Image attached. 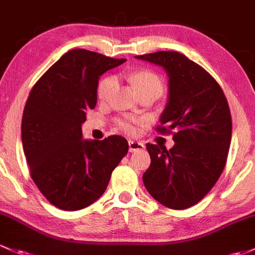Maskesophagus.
<instances>
[{
  "instance_id": "obj_1",
  "label": "esophagus",
  "mask_w": 255,
  "mask_h": 255,
  "mask_svg": "<svg viewBox=\"0 0 255 255\" xmlns=\"http://www.w3.org/2000/svg\"><path fill=\"white\" fill-rule=\"evenodd\" d=\"M143 143L142 142H138V141L135 140H128V151L130 152H137L143 149Z\"/></svg>"
}]
</instances>
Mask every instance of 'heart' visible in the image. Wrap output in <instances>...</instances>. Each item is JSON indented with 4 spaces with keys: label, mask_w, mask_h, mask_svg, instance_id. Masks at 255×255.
Returning a JSON list of instances; mask_svg holds the SVG:
<instances>
[{
    "label": "heart",
    "mask_w": 255,
    "mask_h": 255,
    "mask_svg": "<svg viewBox=\"0 0 255 255\" xmlns=\"http://www.w3.org/2000/svg\"><path fill=\"white\" fill-rule=\"evenodd\" d=\"M131 83H132L133 88L138 92V94L143 93V92H156L159 96L163 92V82H162L161 77L157 75L156 72L151 70H140L136 71L131 75L130 77ZM118 86V78L114 75H107L101 78L97 87V96L101 101H107L110 98L113 92L115 91ZM141 119L133 117L122 118V119L117 120L118 127L122 128L123 131L128 133H135L137 130L138 123Z\"/></svg>",
    "instance_id": "heart-1"
}]
</instances>
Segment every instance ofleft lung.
<instances>
[{"label":"left lung","instance_id":"obj_1","mask_svg":"<svg viewBox=\"0 0 255 255\" xmlns=\"http://www.w3.org/2000/svg\"><path fill=\"white\" fill-rule=\"evenodd\" d=\"M136 59L158 65L168 75V102L157 131L174 146L147 143L151 164L142 179L159 204L184 210L198 204L221 175L232 136V119L224 91L198 64L177 51H157Z\"/></svg>","mask_w":255,"mask_h":255}]
</instances>
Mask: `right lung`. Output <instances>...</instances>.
<instances>
[{
	"label": "right lung",
	"instance_id": "right-lung-1",
	"mask_svg": "<svg viewBox=\"0 0 255 255\" xmlns=\"http://www.w3.org/2000/svg\"><path fill=\"white\" fill-rule=\"evenodd\" d=\"M125 59L73 49L31 88L22 118V143L31 179L50 204L66 211L98 200L128 153L127 138L85 140L86 113L97 104L98 80Z\"/></svg>",
	"mask_w": 255,
	"mask_h": 255
}]
</instances>
